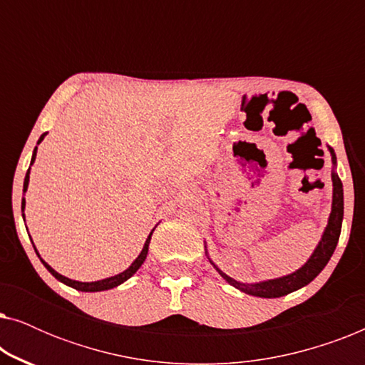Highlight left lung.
<instances>
[{
  "label": "left lung",
  "mask_w": 365,
  "mask_h": 365,
  "mask_svg": "<svg viewBox=\"0 0 365 365\" xmlns=\"http://www.w3.org/2000/svg\"><path fill=\"white\" fill-rule=\"evenodd\" d=\"M327 148H329V153H331V156H332V166H334L332 168V209H331V214H329L327 226H326V229H324L321 241H319L317 247L314 249L311 257L307 259V262L304 264L302 267H299L296 272L287 274V276L247 284V282H239V281H236V279L229 277L226 272H222L221 269H219L216 264L209 259V262H211L214 269L221 274V277L224 279V281L229 282L236 289H239L241 292L249 294V296L274 299V297L287 296V294H291L294 291H297V289L307 286V284L312 282L314 279L321 274L322 269L327 266L329 259L332 257L334 251H336L339 236H341L342 219H344V189H342V181L339 179L337 173H336L337 158H336V153H334V149L331 146H327ZM206 254H207V251H206Z\"/></svg>",
  "instance_id": "8db88e82"
}]
</instances>
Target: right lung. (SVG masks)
<instances>
[{
  "mask_svg": "<svg viewBox=\"0 0 365 365\" xmlns=\"http://www.w3.org/2000/svg\"><path fill=\"white\" fill-rule=\"evenodd\" d=\"M44 136H46V134H43V136L39 138L38 144L43 141ZM36 151H38V148H34V151H33V158H31V164L34 163V159H36ZM28 184H29V169H28V173H26V178H24V184H23V191H24V192H26V189H28ZM24 206H26V201H24V197H23V201H21V211H24ZM23 216H24V214H23ZM153 231H154V229H153ZM153 231L149 232V236H148V239H146V242H144V246H143V251L139 252V256H138L136 259H134V262L131 264V266H129V267L126 269V271L119 272V274H116V276H113V277H106V279H101V281H94V282H79V281H73V279H68V277L61 276V274L54 271V269H53L51 266H49L48 262H44L43 259L39 257V254H38V251H36V247H34V251H36L38 257L41 259V262L44 264V267H46L48 271L51 272L53 276L56 277L59 282L66 284V286L73 287V289H76V291H81V292H99V291H108V289L118 287L119 284H123L124 281H128V279L131 277L133 274L136 272L138 269L143 266V262L146 261V256H148V249H149V241H151ZM31 242H33V241H31Z\"/></svg>",
  "mask_w": 365,
  "mask_h": 365,
  "instance_id": "obj_1",
  "label": "right lung"
}]
</instances>
